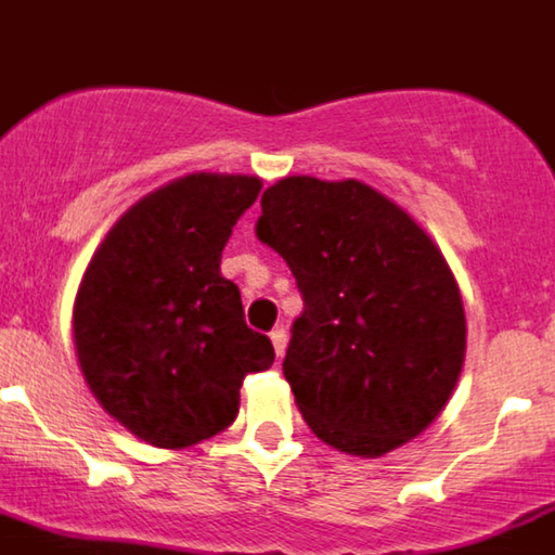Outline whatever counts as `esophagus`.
I'll return each instance as SVG.
<instances>
[{
    "instance_id": "1",
    "label": "esophagus",
    "mask_w": 555,
    "mask_h": 555,
    "mask_svg": "<svg viewBox=\"0 0 555 555\" xmlns=\"http://www.w3.org/2000/svg\"><path fill=\"white\" fill-rule=\"evenodd\" d=\"M269 337H272L274 353H278V357H283V353H286V346H288L286 330H283V326H274V330L269 332Z\"/></svg>"
}]
</instances>
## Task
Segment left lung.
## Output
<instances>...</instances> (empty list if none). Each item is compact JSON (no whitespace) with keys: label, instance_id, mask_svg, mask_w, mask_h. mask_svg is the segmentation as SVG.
Returning a JSON list of instances; mask_svg holds the SVG:
<instances>
[{"label":"left lung","instance_id":"obj_1","mask_svg":"<svg viewBox=\"0 0 555 555\" xmlns=\"http://www.w3.org/2000/svg\"><path fill=\"white\" fill-rule=\"evenodd\" d=\"M256 236L302 294L283 376L310 430L367 457L425 430L466 353L461 292L430 236L367 184L313 177L261 195Z\"/></svg>","mask_w":555,"mask_h":555}]
</instances>
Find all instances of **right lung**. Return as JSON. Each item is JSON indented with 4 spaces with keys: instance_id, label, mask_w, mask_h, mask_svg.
<instances>
[{
    "instance_id": "1",
    "label": "right lung",
    "mask_w": 555,
    "mask_h": 555,
    "mask_svg": "<svg viewBox=\"0 0 555 555\" xmlns=\"http://www.w3.org/2000/svg\"><path fill=\"white\" fill-rule=\"evenodd\" d=\"M258 177L190 173L141 198L94 253L73 313L94 398L139 439L177 450L234 422L247 373L272 340L245 324L220 256Z\"/></svg>"
}]
</instances>
